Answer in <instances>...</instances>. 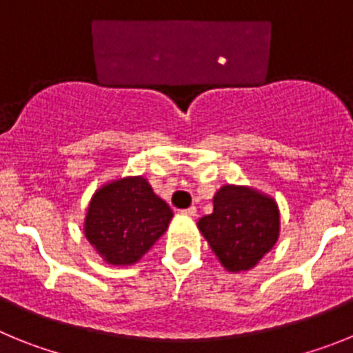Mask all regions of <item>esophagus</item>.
I'll use <instances>...</instances> for the list:
<instances>
[{"label":"esophagus","instance_id":"34e87169","mask_svg":"<svg viewBox=\"0 0 353 353\" xmlns=\"http://www.w3.org/2000/svg\"><path fill=\"white\" fill-rule=\"evenodd\" d=\"M182 214L187 215V217H194V215H196V207L185 208V210H182Z\"/></svg>","mask_w":353,"mask_h":353}]
</instances>
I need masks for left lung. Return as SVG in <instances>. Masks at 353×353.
I'll use <instances>...</instances> for the list:
<instances>
[{"instance_id": "left-lung-1", "label": "left lung", "mask_w": 353, "mask_h": 353, "mask_svg": "<svg viewBox=\"0 0 353 353\" xmlns=\"http://www.w3.org/2000/svg\"><path fill=\"white\" fill-rule=\"evenodd\" d=\"M279 208L274 198L245 185H223L214 212L198 221L208 245L228 272L252 269L279 239Z\"/></svg>"}]
</instances>
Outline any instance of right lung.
<instances>
[{
    "label": "right lung",
    "instance_id": "right-lung-1",
    "mask_svg": "<svg viewBox=\"0 0 353 353\" xmlns=\"http://www.w3.org/2000/svg\"><path fill=\"white\" fill-rule=\"evenodd\" d=\"M173 217L170 205L143 176L97 189L84 217V236L109 265H134L161 239Z\"/></svg>",
    "mask_w": 353,
    "mask_h": 353
}]
</instances>
